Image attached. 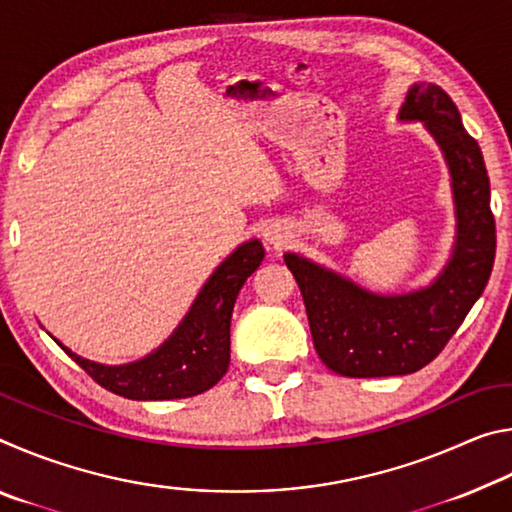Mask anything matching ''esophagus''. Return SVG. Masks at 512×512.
<instances>
[{
	"instance_id": "1",
	"label": "esophagus",
	"mask_w": 512,
	"mask_h": 512,
	"mask_svg": "<svg viewBox=\"0 0 512 512\" xmlns=\"http://www.w3.org/2000/svg\"><path fill=\"white\" fill-rule=\"evenodd\" d=\"M264 239H266L268 244H271V246L280 248V246H282V241H284V235H282V230H280V228H268V230L264 232Z\"/></svg>"
}]
</instances>
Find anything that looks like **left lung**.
Returning <instances> with one entry per match:
<instances>
[{
  "label": "left lung",
  "instance_id": "left-lung-1",
  "mask_svg": "<svg viewBox=\"0 0 512 512\" xmlns=\"http://www.w3.org/2000/svg\"><path fill=\"white\" fill-rule=\"evenodd\" d=\"M400 119L424 121L452 171L458 237L438 280L406 296H375L307 259L284 255L305 300L318 357L343 377L411 375L427 366L461 327L495 264L490 178L454 101L438 85L418 83L409 90Z\"/></svg>",
  "mask_w": 512,
  "mask_h": 512
}]
</instances>
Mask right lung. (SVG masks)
<instances>
[{"instance_id":"1","label":"right lung","mask_w":512,"mask_h":512,"mask_svg":"<svg viewBox=\"0 0 512 512\" xmlns=\"http://www.w3.org/2000/svg\"><path fill=\"white\" fill-rule=\"evenodd\" d=\"M262 259L264 248L257 239L239 246L207 280L183 325L142 361L99 366L63 350L99 386L128 400H180L210 391L230 366L232 307Z\"/></svg>"}]
</instances>
